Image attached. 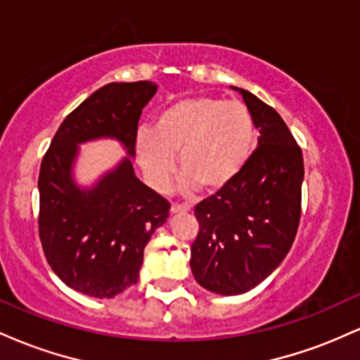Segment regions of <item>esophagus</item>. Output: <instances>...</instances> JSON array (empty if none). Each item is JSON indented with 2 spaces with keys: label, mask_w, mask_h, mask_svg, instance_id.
Masks as SVG:
<instances>
[{
  "label": "esophagus",
  "mask_w": 360,
  "mask_h": 360,
  "mask_svg": "<svg viewBox=\"0 0 360 360\" xmlns=\"http://www.w3.org/2000/svg\"><path fill=\"white\" fill-rule=\"evenodd\" d=\"M189 210L191 208H189L188 205H181V203H172V206H171L172 213H188Z\"/></svg>",
  "instance_id": "obj_1"
}]
</instances>
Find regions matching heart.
Here are the masks:
<instances>
[{
	"label": "heart",
	"instance_id": "1",
	"mask_svg": "<svg viewBox=\"0 0 360 360\" xmlns=\"http://www.w3.org/2000/svg\"><path fill=\"white\" fill-rule=\"evenodd\" d=\"M254 146L255 125L243 103L196 96L160 111L154 130L139 134L137 155L155 188L167 186L177 154L184 189L218 191L238 176Z\"/></svg>",
	"mask_w": 360,
	"mask_h": 360
}]
</instances>
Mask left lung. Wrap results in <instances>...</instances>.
I'll return each instance as SVG.
<instances>
[{"label": "left lung", "mask_w": 360, "mask_h": 360, "mask_svg": "<svg viewBox=\"0 0 360 360\" xmlns=\"http://www.w3.org/2000/svg\"><path fill=\"white\" fill-rule=\"evenodd\" d=\"M238 91L259 146L232 183L194 206L200 230L189 260L198 284L226 296L255 288L286 257L300 226L304 176L301 147L278 111Z\"/></svg>", "instance_id": "left-lung-1"}]
</instances>
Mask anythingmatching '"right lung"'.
<instances>
[{"mask_svg":"<svg viewBox=\"0 0 360 360\" xmlns=\"http://www.w3.org/2000/svg\"><path fill=\"white\" fill-rule=\"evenodd\" d=\"M150 81L110 82L71 111L53 135L39 174V237L49 266L64 284L91 298H113L137 283L143 249L166 223L171 203L135 177L123 160L93 189L71 179L76 143L115 137L135 155Z\"/></svg>","mask_w":360,"mask_h":360,"instance_id":"obj_1","label":"right lung"}]
</instances>
